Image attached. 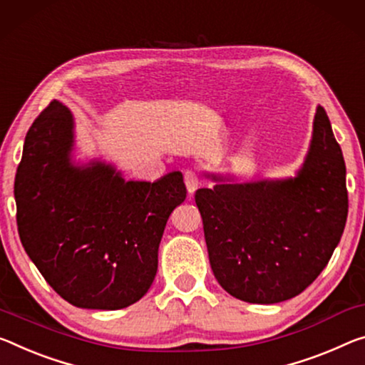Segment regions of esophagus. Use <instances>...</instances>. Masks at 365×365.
Returning a JSON list of instances; mask_svg holds the SVG:
<instances>
[{"instance_id":"esophagus-1","label":"esophagus","mask_w":365,"mask_h":365,"mask_svg":"<svg viewBox=\"0 0 365 365\" xmlns=\"http://www.w3.org/2000/svg\"><path fill=\"white\" fill-rule=\"evenodd\" d=\"M183 180H185V185H187L188 193H195V190L198 188V185H200L198 173H196L195 170H185Z\"/></svg>"}]
</instances>
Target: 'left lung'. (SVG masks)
<instances>
[{"mask_svg":"<svg viewBox=\"0 0 365 365\" xmlns=\"http://www.w3.org/2000/svg\"><path fill=\"white\" fill-rule=\"evenodd\" d=\"M195 201L224 291L250 304L299 296L328 264L348 219L346 165L325 108H317L310 151L296 178L219 183L200 188Z\"/></svg>","mask_w":365,"mask_h":365,"instance_id":"1","label":"left lung"}]
</instances>
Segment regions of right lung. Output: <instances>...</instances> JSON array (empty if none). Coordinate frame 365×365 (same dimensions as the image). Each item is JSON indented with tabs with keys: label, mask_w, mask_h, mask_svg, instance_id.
I'll use <instances>...</instances> for the list:
<instances>
[{
	"label": "right lung",
	"mask_w": 365,
	"mask_h": 365,
	"mask_svg": "<svg viewBox=\"0 0 365 365\" xmlns=\"http://www.w3.org/2000/svg\"><path fill=\"white\" fill-rule=\"evenodd\" d=\"M71 146V112L51 101L29 128L16 172L22 247L69 304L125 309L153 284L167 219L187 198L183 175L125 182L101 162L74 167Z\"/></svg>",
	"instance_id": "obj_1"
}]
</instances>
